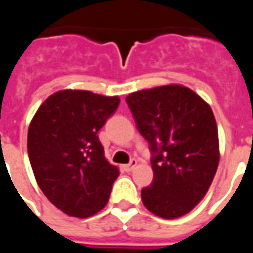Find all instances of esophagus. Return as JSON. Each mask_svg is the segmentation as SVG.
<instances>
[{
	"label": "esophagus",
	"instance_id": "1",
	"mask_svg": "<svg viewBox=\"0 0 253 253\" xmlns=\"http://www.w3.org/2000/svg\"><path fill=\"white\" fill-rule=\"evenodd\" d=\"M135 165H137V160L132 159L131 161L128 163V164L123 165V169L126 170V172H131V170L134 169V168H135Z\"/></svg>",
	"mask_w": 253,
	"mask_h": 253
}]
</instances>
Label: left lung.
<instances>
[{"label": "left lung", "mask_w": 253, "mask_h": 253, "mask_svg": "<svg viewBox=\"0 0 253 253\" xmlns=\"http://www.w3.org/2000/svg\"><path fill=\"white\" fill-rule=\"evenodd\" d=\"M126 103L152 154L153 181L141 191L143 205L167 219L184 215L217 172L218 130L210 105L181 85L134 92Z\"/></svg>", "instance_id": "left-lung-1"}]
</instances>
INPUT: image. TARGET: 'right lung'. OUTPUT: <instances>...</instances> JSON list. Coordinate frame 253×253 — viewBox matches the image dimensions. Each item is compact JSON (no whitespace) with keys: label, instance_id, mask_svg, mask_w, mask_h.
I'll return each instance as SVG.
<instances>
[{"label":"right lung","instance_id":"right-lung-1","mask_svg":"<svg viewBox=\"0 0 253 253\" xmlns=\"http://www.w3.org/2000/svg\"><path fill=\"white\" fill-rule=\"evenodd\" d=\"M119 97L61 90L39 107L28 128V157L47 199L72 217L93 215L107 205L119 170L104 157L97 132Z\"/></svg>","mask_w":253,"mask_h":253}]
</instances>
